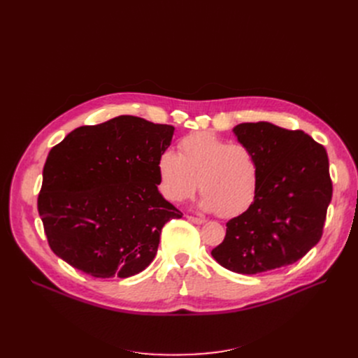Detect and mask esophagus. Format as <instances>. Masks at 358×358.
Here are the masks:
<instances>
[{
  "instance_id": "esophagus-1",
  "label": "esophagus",
  "mask_w": 358,
  "mask_h": 358,
  "mask_svg": "<svg viewBox=\"0 0 358 358\" xmlns=\"http://www.w3.org/2000/svg\"><path fill=\"white\" fill-rule=\"evenodd\" d=\"M187 219H189L190 222H193V223H196V224H203L206 220L204 219H201V217H194V216H187Z\"/></svg>"
}]
</instances>
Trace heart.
I'll return each instance as SVG.
<instances>
[{"instance_id": "b5f03b06", "label": "heart", "mask_w": 358, "mask_h": 358, "mask_svg": "<svg viewBox=\"0 0 358 358\" xmlns=\"http://www.w3.org/2000/svg\"><path fill=\"white\" fill-rule=\"evenodd\" d=\"M157 174L158 189L165 200L180 203L190 197L199 184L203 193L199 208L217 212L222 217L245 212L258 189V168L251 150L209 131L182 138L178 154L164 150L157 159Z\"/></svg>"}]
</instances>
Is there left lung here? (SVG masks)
Returning a JSON list of instances; mask_svg holds the SVG:
<instances>
[{
  "instance_id": "1",
  "label": "left lung",
  "mask_w": 358,
  "mask_h": 358,
  "mask_svg": "<svg viewBox=\"0 0 358 358\" xmlns=\"http://www.w3.org/2000/svg\"><path fill=\"white\" fill-rule=\"evenodd\" d=\"M232 130L254 155L258 189L250 208L227 223V236L212 257L248 275L293 264L322 236L332 197L327 150L305 131L270 122Z\"/></svg>"
}]
</instances>
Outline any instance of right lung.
I'll list each match as a JSON object with an SVG mask.
<instances>
[{
  "instance_id": "obj_1",
  "label": "right lung",
  "mask_w": 358,
  "mask_h": 358,
  "mask_svg": "<svg viewBox=\"0 0 358 358\" xmlns=\"http://www.w3.org/2000/svg\"><path fill=\"white\" fill-rule=\"evenodd\" d=\"M174 130L119 116L50 149L37 209L56 255L97 278H126L152 262L162 227L182 216L158 192L157 159Z\"/></svg>"
}]
</instances>
